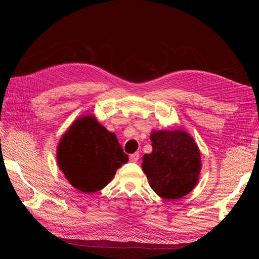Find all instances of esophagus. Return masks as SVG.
Listing matches in <instances>:
<instances>
[{"instance_id": "obj_1", "label": "esophagus", "mask_w": 259, "mask_h": 259, "mask_svg": "<svg viewBox=\"0 0 259 259\" xmlns=\"http://www.w3.org/2000/svg\"><path fill=\"white\" fill-rule=\"evenodd\" d=\"M139 160V154L138 153H133L130 155V161L131 162H137Z\"/></svg>"}]
</instances>
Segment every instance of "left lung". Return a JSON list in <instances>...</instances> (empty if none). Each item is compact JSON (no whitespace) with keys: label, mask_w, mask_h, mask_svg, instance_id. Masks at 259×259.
Listing matches in <instances>:
<instances>
[{"label":"left lung","mask_w":259,"mask_h":259,"mask_svg":"<svg viewBox=\"0 0 259 259\" xmlns=\"http://www.w3.org/2000/svg\"><path fill=\"white\" fill-rule=\"evenodd\" d=\"M152 152L143 156V170L159 197L176 200L198 184L201 170L200 150L183 130L152 132Z\"/></svg>","instance_id":"obj_1"}]
</instances>
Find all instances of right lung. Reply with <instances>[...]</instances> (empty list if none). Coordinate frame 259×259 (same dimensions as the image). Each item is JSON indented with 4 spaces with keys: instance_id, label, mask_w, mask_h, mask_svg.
<instances>
[{
    "instance_id": "1",
    "label": "right lung",
    "mask_w": 259,
    "mask_h": 259,
    "mask_svg": "<svg viewBox=\"0 0 259 259\" xmlns=\"http://www.w3.org/2000/svg\"><path fill=\"white\" fill-rule=\"evenodd\" d=\"M127 161L114 133L108 132L93 115L75 120L57 148L60 170L75 189L85 193L105 188Z\"/></svg>"
}]
</instances>
